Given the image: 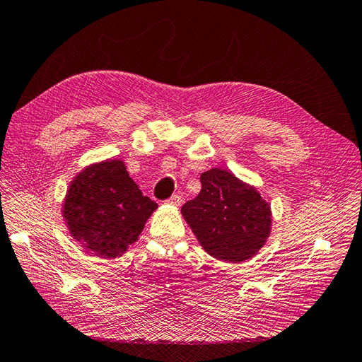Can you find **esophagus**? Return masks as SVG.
I'll return each mask as SVG.
<instances>
[{
	"label": "esophagus",
	"instance_id": "esophagus-1",
	"mask_svg": "<svg viewBox=\"0 0 362 362\" xmlns=\"http://www.w3.org/2000/svg\"><path fill=\"white\" fill-rule=\"evenodd\" d=\"M181 202H182V199H181V196H180V194H173V196H170V198L166 201V204H169V205H175V206L181 205Z\"/></svg>",
	"mask_w": 362,
	"mask_h": 362
}]
</instances>
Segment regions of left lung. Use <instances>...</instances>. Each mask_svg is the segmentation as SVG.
<instances>
[{
	"instance_id": "1",
	"label": "left lung",
	"mask_w": 362,
	"mask_h": 362,
	"mask_svg": "<svg viewBox=\"0 0 362 362\" xmlns=\"http://www.w3.org/2000/svg\"><path fill=\"white\" fill-rule=\"evenodd\" d=\"M201 184L199 194L181 208L199 245L231 264L254 258L272 231L270 204L257 187L225 169L204 172Z\"/></svg>"
}]
</instances>
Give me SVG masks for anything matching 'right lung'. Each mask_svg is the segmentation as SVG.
<instances>
[{"instance_id": "right-lung-1", "label": "right lung", "mask_w": 362, "mask_h": 362, "mask_svg": "<svg viewBox=\"0 0 362 362\" xmlns=\"http://www.w3.org/2000/svg\"><path fill=\"white\" fill-rule=\"evenodd\" d=\"M158 205L144 196L119 158L92 163L72 178L62 205L71 237L98 258L122 257Z\"/></svg>"}]
</instances>
